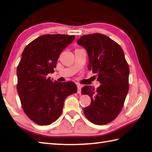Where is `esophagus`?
<instances>
[{
    "instance_id": "1",
    "label": "esophagus",
    "mask_w": 152,
    "mask_h": 152,
    "mask_svg": "<svg viewBox=\"0 0 152 152\" xmlns=\"http://www.w3.org/2000/svg\"><path fill=\"white\" fill-rule=\"evenodd\" d=\"M77 93L80 94L81 93V88L82 87V85H81L80 84H77Z\"/></svg>"
}]
</instances>
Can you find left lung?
<instances>
[{"label":"left lung","instance_id":"8db88e82","mask_svg":"<svg viewBox=\"0 0 152 152\" xmlns=\"http://www.w3.org/2000/svg\"><path fill=\"white\" fill-rule=\"evenodd\" d=\"M77 44L86 49L89 56V70L97 73L101 85L82 87L91 103L84 109L88 120L96 125L113 121L120 113L129 90V67L122 49L108 36L101 34L85 35Z\"/></svg>","mask_w":152,"mask_h":152}]
</instances>
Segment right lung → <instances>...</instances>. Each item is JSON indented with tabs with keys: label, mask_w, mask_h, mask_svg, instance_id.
<instances>
[{
	"label": "right lung",
	"mask_w": 152,
	"mask_h": 152,
	"mask_svg": "<svg viewBox=\"0 0 152 152\" xmlns=\"http://www.w3.org/2000/svg\"><path fill=\"white\" fill-rule=\"evenodd\" d=\"M75 39L74 35H44L25 48L17 68V90L23 110L40 126L52 124L61 115L65 99L77 93L74 82H53L59 54Z\"/></svg>",
	"instance_id": "1"
}]
</instances>
